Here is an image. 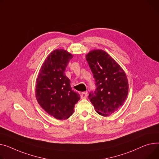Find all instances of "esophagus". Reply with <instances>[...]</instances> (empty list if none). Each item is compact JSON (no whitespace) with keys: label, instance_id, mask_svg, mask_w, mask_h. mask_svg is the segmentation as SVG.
<instances>
[{"label":"esophagus","instance_id":"1","mask_svg":"<svg viewBox=\"0 0 159 159\" xmlns=\"http://www.w3.org/2000/svg\"><path fill=\"white\" fill-rule=\"evenodd\" d=\"M87 95H88V92H82L80 94V97L81 98H87Z\"/></svg>","mask_w":159,"mask_h":159}]
</instances>
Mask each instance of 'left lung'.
Listing matches in <instances>:
<instances>
[{
    "label": "left lung",
    "mask_w": 159,
    "mask_h": 159,
    "mask_svg": "<svg viewBox=\"0 0 159 159\" xmlns=\"http://www.w3.org/2000/svg\"><path fill=\"white\" fill-rule=\"evenodd\" d=\"M86 57L96 86L88 98L97 113L108 116L122 106L127 97V77L121 66L106 52L94 50L89 52Z\"/></svg>",
    "instance_id": "8db88e82"
}]
</instances>
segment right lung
<instances>
[{"label":"right lung","mask_w":159,"mask_h":159,"mask_svg":"<svg viewBox=\"0 0 159 159\" xmlns=\"http://www.w3.org/2000/svg\"><path fill=\"white\" fill-rule=\"evenodd\" d=\"M73 56L62 49L52 51L39 72L36 86L38 103L57 120H66L74 111L80 94L73 91L65 71Z\"/></svg>","instance_id":"right-lung-1"}]
</instances>
